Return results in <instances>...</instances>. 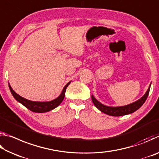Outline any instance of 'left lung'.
<instances>
[{"label": "left lung", "mask_w": 159, "mask_h": 159, "mask_svg": "<svg viewBox=\"0 0 159 159\" xmlns=\"http://www.w3.org/2000/svg\"><path fill=\"white\" fill-rule=\"evenodd\" d=\"M150 86H151V84L149 85V88H148L146 93L144 94L143 97H142V98L139 99H138V101L134 102L133 103L130 104L126 106L117 107H107V106L104 105V104H102L99 102H98L93 95L91 96V98H92L93 104H95V106L99 110V111H101L102 112H103L107 115L113 116H120L132 114V113H133L134 111H135L136 110H138V109L140 108V107L142 106V104L144 103V102L146 101L148 95H149Z\"/></svg>", "instance_id": "8db88e82"}]
</instances>
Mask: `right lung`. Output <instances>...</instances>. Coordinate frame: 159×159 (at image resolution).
<instances>
[{
    "label": "right lung",
    "instance_id": "right-lung-1",
    "mask_svg": "<svg viewBox=\"0 0 159 159\" xmlns=\"http://www.w3.org/2000/svg\"><path fill=\"white\" fill-rule=\"evenodd\" d=\"M70 83L71 82L68 83L65 86H64L62 91H61V93L57 98H56L50 102H33L28 100V99L22 98V97L20 96L18 94L16 93L15 91L12 90V88H11V86L10 85V84L8 85L10 92H11L12 96L14 97L15 99L17 102H20L21 104H23L24 106L26 107V108L29 109V110H31V111L36 113H44L51 111V110L54 109L60 105L61 102L63 101L64 96H65L66 89L67 86L70 84Z\"/></svg>",
    "mask_w": 159,
    "mask_h": 159
}]
</instances>
